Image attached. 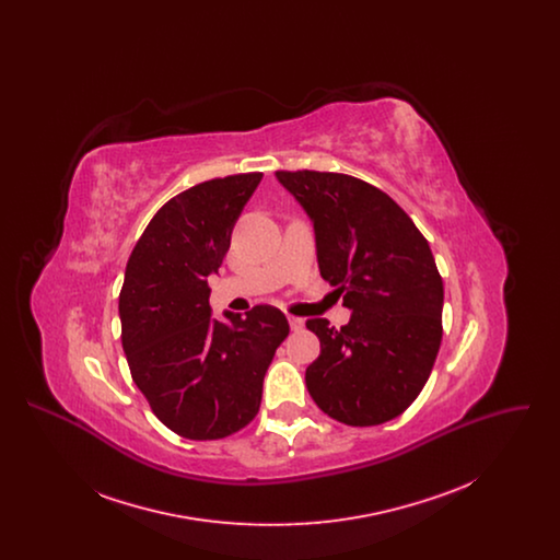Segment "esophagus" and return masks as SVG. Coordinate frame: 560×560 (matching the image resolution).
<instances>
[{
    "instance_id": "obj_1",
    "label": "esophagus",
    "mask_w": 560,
    "mask_h": 560,
    "mask_svg": "<svg viewBox=\"0 0 560 560\" xmlns=\"http://www.w3.org/2000/svg\"><path fill=\"white\" fill-rule=\"evenodd\" d=\"M288 320H290L292 331H300L304 327V320L300 319V317H288Z\"/></svg>"
}]
</instances>
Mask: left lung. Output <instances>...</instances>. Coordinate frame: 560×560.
Returning a JSON list of instances; mask_svg holds the SVG:
<instances>
[{"label":"left lung","mask_w":560,"mask_h":560,"mask_svg":"<svg viewBox=\"0 0 560 560\" xmlns=\"http://www.w3.org/2000/svg\"><path fill=\"white\" fill-rule=\"evenodd\" d=\"M311 218L320 277L345 293V327L308 319L320 354L306 388L348 427L400 416L422 393L443 338V279L411 218L380 188L334 172H277Z\"/></svg>","instance_id":"obj_1"}]
</instances>
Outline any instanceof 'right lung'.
Masks as SVG:
<instances>
[{"label":"right lung","instance_id":"add662e5","mask_svg":"<svg viewBox=\"0 0 560 560\" xmlns=\"http://www.w3.org/2000/svg\"><path fill=\"white\" fill-rule=\"evenodd\" d=\"M262 174L213 178L170 199L136 243L119 293L121 345L153 413L192 441L247 427L262 400L285 315L268 304L213 319L208 277Z\"/></svg>","mask_w":560,"mask_h":560}]
</instances>
